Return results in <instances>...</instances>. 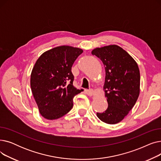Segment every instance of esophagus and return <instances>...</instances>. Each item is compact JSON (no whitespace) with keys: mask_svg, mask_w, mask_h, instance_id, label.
Instances as JSON below:
<instances>
[{"mask_svg":"<svg viewBox=\"0 0 161 161\" xmlns=\"http://www.w3.org/2000/svg\"><path fill=\"white\" fill-rule=\"evenodd\" d=\"M86 93L89 96H92V95H94V94H95V91H94V90H92V89L86 90Z\"/></svg>","mask_w":161,"mask_h":161,"instance_id":"obj_1","label":"esophagus"}]
</instances>
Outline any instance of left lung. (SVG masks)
Segmentation results:
<instances>
[{
  "label": "left lung",
  "mask_w": 161,
  "mask_h": 161,
  "mask_svg": "<svg viewBox=\"0 0 161 161\" xmlns=\"http://www.w3.org/2000/svg\"><path fill=\"white\" fill-rule=\"evenodd\" d=\"M91 53L103 61L106 71L103 89L108 107L97 115L106 123H118L127 115L139 97L138 66L125 50L117 45L97 47Z\"/></svg>",
  "instance_id": "1"
}]
</instances>
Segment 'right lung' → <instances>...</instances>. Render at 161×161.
Listing matches in <instances>:
<instances>
[{
  "instance_id": "right-lung-1",
  "label": "right lung",
  "mask_w": 161,
  "mask_h": 161,
  "mask_svg": "<svg viewBox=\"0 0 161 161\" xmlns=\"http://www.w3.org/2000/svg\"><path fill=\"white\" fill-rule=\"evenodd\" d=\"M83 53L78 47L61 46L42 53L31 74V87L40 114L48 120L57 119L70 111L73 98L82 90L73 86L71 69Z\"/></svg>"
}]
</instances>
